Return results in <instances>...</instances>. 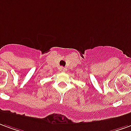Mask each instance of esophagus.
Segmentation results:
<instances>
[{
    "label": "esophagus",
    "instance_id": "esophagus-1",
    "mask_svg": "<svg viewBox=\"0 0 131 131\" xmlns=\"http://www.w3.org/2000/svg\"><path fill=\"white\" fill-rule=\"evenodd\" d=\"M59 70H60V71H62V72H64L65 70H66V68H63V67H60V68H59Z\"/></svg>",
    "mask_w": 131,
    "mask_h": 131
}]
</instances>
